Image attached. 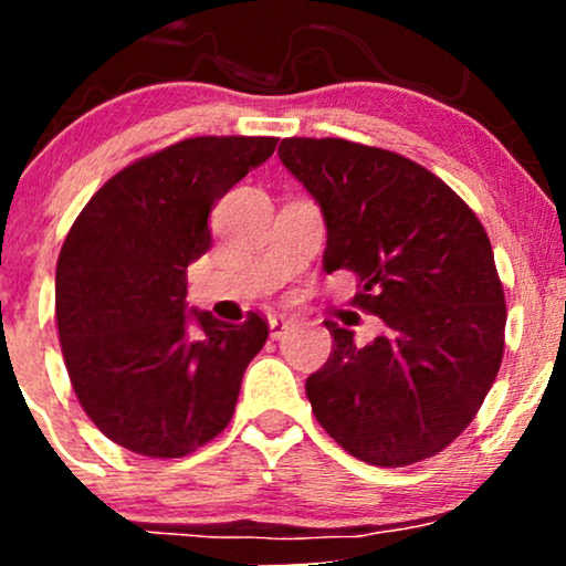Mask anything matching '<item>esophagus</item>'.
<instances>
[{
  "mask_svg": "<svg viewBox=\"0 0 566 566\" xmlns=\"http://www.w3.org/2000/svg\"><path fill=\"white\" fill-rule=\"evenodd\" d=\"M269 327H271V337H282L284 333H287L290 322L282 319V316H271L269 319Z\"/></svg>",
  "mask_w": 566,
  "mask_h": 566,
  "instance_id": "34e87169",
  "label": "esophagus"
}]
</instances>
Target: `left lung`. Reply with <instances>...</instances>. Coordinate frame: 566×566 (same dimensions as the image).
Returning <instances> with one entry per match:
<instances>
[{
	"label": "left lung",
	"mask_w": 566,
	"mask_h": 566,
	"mask_svg": "<svg viewBox=\"0 0 566 566\" xmlns=\"http://www.w3.org/2000/svg\"><path fill=\"white\" fill-rule=\"evenodd\" d=\"M279 159L322 207L324 271L386 329L367 346L327 324L333 354L305 380L324 431L354 458L412 465L452 444L503 361L505 297L484 226L418 161L343 138H284Z\"/></svg>",
	"instance_id": "1"
}]
</instances>
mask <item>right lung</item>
I'll list each match as a JSON object with an SVG mask.
<instances>
[{
  "label": "right lung",
  "instance_id": "right-lung-1",
  "mask_svg": "<svg viewBox=\"0 0 566 566\" xmlns=\"http://www.w3.org/2000/svg\"><path fill=\"white\" fill-rule=\"evenodd\" d=\"M274 148L180 140L116 172L71 226L55 269L63 359L97 431L129 452L184 458L229 426L269 322L188 311L186 269L210 250L216 201Z\"/></svg>",
  "mask_w": 566,
  "mask_h": 566
}]
</instances>
